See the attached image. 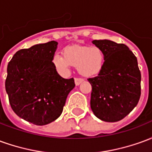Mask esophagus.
<instances>
[{
  "label": "esophagus",
  "mask_w": 152,
  "mask_h": 152,
  "mask_svg": "<svg viewBox=\"0 0 152 152\" xmlns=\"http://www.w3.org/2000/svg\"><path fill=\"white\" fill-rule=\"evenodd\" d=\"M83 80H84L81 79V78H75V84H76V86H79L80 83L83 82Z\"/></svg>",
  "instance_id": "34e87169"
}]
</instances>
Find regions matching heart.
<instances>
[{"mask_svg":"<svg viewBox=\"0 0 152 152\" xmlns=\"http://www.w3.org/2000/svg\"><path fill=\"white\" fill-rule=\"evenodd\" d=\"M63 54L56 53L52 58L53 66L62 74H66L74 66L81 76L90 77L98 75L104 65V53L99 46H66Z\"/></svg>","mask_w":152,"mask_h":152,"instance_id":"obj_1","label":"heart"}]
</instances>
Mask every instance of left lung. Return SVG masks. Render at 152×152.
<instances>
[{"label": "left lung", "mask_w": 152, "mask_h": 152, "mask_svg": "<svg viewBox=\"0 0 152 152\" xmlns=\"http://www.w3.org/2000/svg\"><path fill=\"white\" fill-rule=\"evenodd\" d=\"M104 53L99 75L88 80L92 86L90 107L97 117L116 122L130 113L141 95V72L136 56L124 44L94 40Z\"/></svg>", "instance_id": "1"}]
</instances>
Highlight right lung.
<instances>
[{
    "instance_id": "obj_1",
    "label": "right lung",
    "mask_w": 152,
    "mask_h": 152,
    "mask_svg": "<svg viewBox=\"0 0 152 152\" xmlns=\"http://www.w3.org/2000/svg\"><path fill=\"white\" fill-rule=\"evenodd\" d=\"M58 42L52 40L17 51L9 62L5 90L15 114L37 125L50 124L62 114L74 79L57 72L52 58Z\"/></svg>"
}]
</instances>
